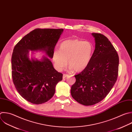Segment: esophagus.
Returning <instances> with one entry per match:
<instances>
[{
  "instance_id": "1",
  "label": "esophagus",
  "mask_w": 132,
  "mask_h": 132,
  "mask_svg": "<svg viewBox=\"0 0 132 132\" xmlns=\"http://www.w3.org/2000/svg\"><path fill=\"white\" fill-rule=\"evenodd\" d=\"M68 76V75H66V74H63V79H65V78L67 77Z\"/></svg>"
}]
</instances>
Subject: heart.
I'll return each mask as SVG.
<instances>
[{
	"label": "heart",
	"mask_w": 132,
	"mask_h": 132,
	"mask_svg": "<svg viewBox=\"0 0 132 132\" xmlns=\"http://www.w3.org/2000/svg\"><path fill=\"white\" fill-rule=\"evenodd\" d=\"M93 46L89 41L68 39L63 41L60 50L53 52V60L55 69L61 71L68 62L70 69L76 71L84 70L89 64L93 53Z\"/></svg>",
	"instance_id": "heart-1"
}]
</instances>
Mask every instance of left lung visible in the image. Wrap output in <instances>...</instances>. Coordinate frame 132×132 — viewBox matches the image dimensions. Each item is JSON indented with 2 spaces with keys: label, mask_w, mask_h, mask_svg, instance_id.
<instances>
[{
  "label": "left lung",
  "mask_w": 132,
  "mask_h": 132,
  "mask_svg": "<svg viewBox=\"0 0 132 132\" xmlns=\"http://www.w3.org/2000/svg\"><path fill=\"white\" fill-rule=\"evenodd\" d=\"M95 47L91 61L82 71L75 75L71 94L78 103L91 106L102 101L115 84L119 67L118 54L104 35L92 33Z\"/></svg>",
  "instance_id": "left-lung-1"
}]
</instances>
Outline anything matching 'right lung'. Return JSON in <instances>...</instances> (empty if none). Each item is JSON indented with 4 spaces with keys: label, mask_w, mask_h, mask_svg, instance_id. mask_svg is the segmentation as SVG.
<instances>
[{
    "label": "right lung",
    "mask_w": 132,
    "mask_h": 132,
    "mask_svg": "<svg viewBox=\"0 0 132 132\" xmlns=\"http://www.w3.org/2000/svg\"><path fill=\"white\" fill-rule=\"evenodd\" d=\"M63 29H36L25 36L15 46L11 58L12 76L15 88L20 95L34 104H41L54 95L57 83L63 74L53 67L54 48ZM31 51L32 57L29 56ZM45 52L41 59L34 52Z\"/></svg>",
    "instance_id": "obj_1"
}]
</instances>
